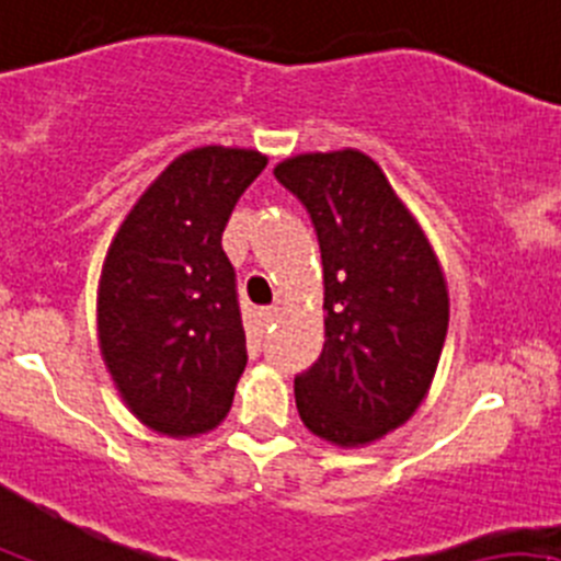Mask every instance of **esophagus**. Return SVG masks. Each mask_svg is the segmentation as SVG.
I'll list each match as a JSON object with an SVG mask.
<instances>
[{
	"mask_svg": "<svg viewBox=\"0 0 561 561\" xmlns=\"http://www.w3.org/2000/svg\"><path fill=\"white\" fill-rule=\"evenodd\" d=\"M278 319H280V308H278V305H273V308H264L262 313H259V321H262L264 329L273 327V323L278 321Z\"/></svg>",
	"mask_w": 561,
	"mask_h": 561,
	"instance_id": "34e87169",
	"label": "esophagus"
}]
</instances>
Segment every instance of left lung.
<instances>
[{
    "label": "left lung",
    "instance_id": "left-lung-1",
    "mask_svg": "<svg viewBox=\"0 0 561 561\" xmlns=\"http://www.w3.org/2000/svg\"><path fill=\"white\" fill-rule=\"evenodd\" d=\"M319 234L323 351L294 378L302 424L337 448H365L430 394L448 332V286L435 248L356 148L297 153L273 170Z\"/></svg>",
    "mask_w": 561,
    "mask_h": 561
}]
</instances>
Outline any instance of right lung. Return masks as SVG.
<instances>
[{
  "label": "right lung",
  "mask_w": 561,
  "mask_h": 561,
  "mask_svg": "<svg viewBox=\"0 0 561 561\" xmlns=\"http://www.w3.org/2000/svg\"><path fill=\"white\" fill-rule=\"evenodd\" d=\"M264 167L267 156L251 148L181 153L107 248L96 288L102 359L124 405L159 435H205L232 408L248 354L221 234Z\"/></svg>",
  "instance_id": "right-lung-1"
}]
</instances>
